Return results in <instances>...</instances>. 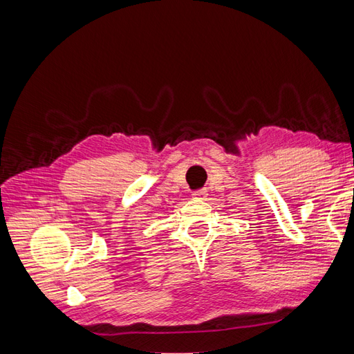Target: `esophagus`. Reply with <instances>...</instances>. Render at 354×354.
Masks as SVG:
<instances>
[{
	"label": "esophagus",
	"mask_w": 354,
	"mask_h": 354,
	"mask_svg": "<svg viewBox=\"0 0 354 354\" xmlns=\"http://www.w3.org/2000/svg\"><path fill=\"white\" fill-rule=\"evenodd\" d=\"M208 194H207V190L205 189H201V190H196V192H194V198H205Z\"/></svg>",
	"instance_id": "obj_1"
}]
</instances>
